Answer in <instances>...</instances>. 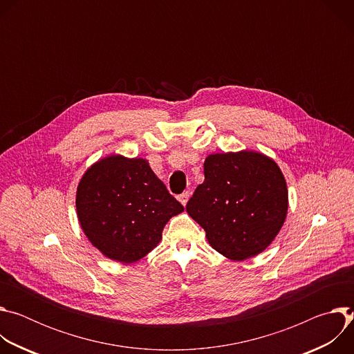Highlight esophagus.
I'll list each match as a JSON object with an SVG mask.
<instances>
[{"label": "esophagus", "instance_id": "obj_1", "mask_svg": "<svg viewBox=\"0 0 354 354\" xmlns=\"http://www.w3.org/2000/svg\"><path fill=\"white\" fill-rule=\"evenodd\" d=\"M189 197H190V193H189V192H183L182 194H179V197H178V198H179V201H180V203H182L183 206H186Z\"/></svg>", "mask_w": 354, "mask_h": 354}]
</instances>
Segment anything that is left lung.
<instances>
[{
  "label": "left lung",
  "mask_w": 354,
  "mask_h": 354,
  "mask_svg": "<svg viewBox=\"0 0 354 354\" xmlns=\"http://www.w3.org/2000/svg\"><path fill=\"white\" fill-rule=\"evenodd\" d=\"M287 207V185L277 164L255 151H241L206 158L205 182L196 187L186 212L217 252L243 261L272 243Z\"/></svg>",
  "instance_id": "8db88e82"
}]
</instances>
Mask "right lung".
Listing matches in <instances>:
<instances>
[{"label":"right lung","mask_w":354,"mask_h":354,"mask_svg":"<svg viewBox=\"0 0 354 354\" xmlns=\"http://www.w3.org/2000/svg\"><path fill=\"white\" fill-rule=\"evenodd\" d=\"M77 214L105 257L133 263L153 250L183 206L142 158L112 156L93 164L77 189Z\"/></svg>","instance_id":"1"}]
</instances>
